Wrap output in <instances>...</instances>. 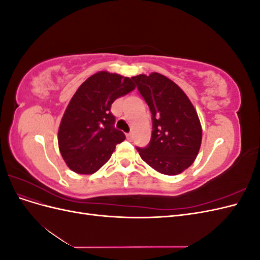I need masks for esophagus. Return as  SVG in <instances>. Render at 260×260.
I'll list each match as a JSON object with an SVG mask.
<instances>
[{"instance_id":"34e87169","label":"esophagus","mask_w":260,"mask_h":260,"mask_svg":"<svg viewBox=\"0 0 260 260\" xmlns=\"http://www.w3.org/2000/svg\"><path fill=\"white\" fill-rule=\"evenodd\" d=\"M125 138H127V140H128V141H132V139H133V137H132L131 133H127V135H125Z\"/></svg>"}]
</instances>
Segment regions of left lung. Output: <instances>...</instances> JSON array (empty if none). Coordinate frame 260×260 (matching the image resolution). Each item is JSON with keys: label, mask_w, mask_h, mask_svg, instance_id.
<instances>
[{"label": "left lung", "mask_w": 260, "mask_h": 260, "mask_svg": "<svg viewBox=\"0 0 260 260\" xmlns=\"http://www.w3.org/2000/svg\"><path fill=\"white\" fill-rule=\"evenodd\" d=\"M152 113L153 131L146 147H137L147 165L176 176L194 162L202 143V125L191 101L179 85L158 73L132 77Z\"/></svg>", "instance_id": "obj_1"}]
</instances>
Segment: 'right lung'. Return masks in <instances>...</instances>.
I'll return each instance as SVG.
<instances>
[{
    "instance_id": "right-lung-1",
    "label": "right lung",
    "mask_w": 260,
    "mask_h": 260,
    "mask_svg": "<svg viewBox=\"0 0 260 260\" xmlns=\"http://www.w3.org/2000/svg\"><path fill=\"white\" fill-rule=\"evenodd\" d=\"M135 89L132 78L107 72L94 74L78 88L58 129L59 152L73 171L92 175L111 158L125 139L114 127L111 106Z\"/></svg>"
}]
</instances>
